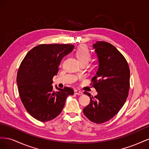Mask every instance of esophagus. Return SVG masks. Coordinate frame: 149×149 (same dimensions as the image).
I'll return each instance as SVG.
<instances>
[{"instance_id":"34e87169","label":"esophagus","mask_w":149,"mask_h":149,"mask_svg":"<svg viewBox=\"0 0 149 149\" xmlns=\"http://www.w3.org/2000/svg\"><path fill=\"white\" fill-rule=\"evenodd\" d=\"M74 94H76V95L78 96H81L83 94V93L82 91H80L79 90H74Z\"/></svg>"}]
</instances>
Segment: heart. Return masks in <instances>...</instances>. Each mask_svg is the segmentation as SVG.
<instances>
[{"label": "heart", "instance_id": "b5f03b06", "mask_svg": "<svg viewBox=\"0 0 149 149\" xmlns=\"http://www.w3.org/2000/svg\"><path fill=\"white\" fill-rule=\"evenodd\" d=\"M76 56L80 63H88L91 59V53L86 46L81 45L76 49Z\"/></svg>", "mask_w": 149, "mask_h": 149}]
</instances>
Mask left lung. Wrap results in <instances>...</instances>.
<instances>
[{"label": "left lung", "mask_w": 149, "mask_h": 149, "mask_svg": "<svg viewBox=\"0 0 149 149\" xmlns=\"http://www.w3.org/2000/svg\"><path fill=\"white\" fill-rule=\"evenodd\" d=\"M93 48L98 59L99 67L92 78L97 94L90 97V104L83 109L86 118L97 124L110 120L118 113L128 96L130 70L123 55L111 44L97 42Z\"/></svg>", "instance_id": "1"}]
</instances>
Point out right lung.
I'll list each match as a JSON object with an SVG mask.
<instances>
[{
	"mask_svg": "<svg viewBox=\"0 0 149 149\" xmlns=\"http://www.w3.org/2000/svg\"><path fill=\"white\" fill-rule=\"evenodd\" d=\"M74 49L68 44L40 45L31 49L18 71L17 83L22 103L29 113L41 122L59 115L67 97L73 90L65 87L53 91V78L57 75L61 60Z\"/></svg>",
	"mask_w": 149,
	"mask_h": 149,
	"instance_id": "obj_1",
	"label": "right lung"
}]
</instances>
